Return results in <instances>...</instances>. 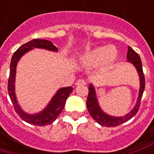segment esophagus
<instances>
[{"instance_id": "34e87169", "label": "esophagus", "mask_w": 154, "mask_h": 154, "mask_svg": "<svg viewBox=\"0 0 154 154\" xmlns=\"http://www.w3.org/2000/svg\"><path fill=\"white\" fill-rule=\"evenodd\" d=\"M85 84H86V82H85V80H83V79H79V80H77V82H76V85H85Z\"/></svg>"}]
</instances>
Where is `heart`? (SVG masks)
I'll use <instances>...</instances> for the list:
<instances>
[{
	"instance_id": "obj_1",
	"label": "heart",
	"mask_w": 154,
	"mask_h": 154,
	"mask_svg": "<svg viewBox=\"0 0 154 154\" xmlns=\"http://www.w3.org/2000/svg\"><path fill=\"white\" fill-rule=\"evenodd\" d=\"M116 57V51L111 47H98L85 52L82 57L83 63L90 66L101 64L103 68L110 66Z\"/></svg>"
}]
</instances>
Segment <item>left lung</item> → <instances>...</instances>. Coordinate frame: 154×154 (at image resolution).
Here are the masks:
<instances>
[{
    "mask_svg": "<svg viewBox=\"0 0 154 154\" xmlns=\"http://www.w3.org/2000/svg\"><path fill=\"white\" fill-rule=\"evenodd\" d=\"M128 54H127L128 61L130 62L131 64H132L136 67L140 77V85L138 99H137V102L134 108L132 109L128 114H127L126 116H123V117L122 116L121 117H114V116H109L107 114H106L105 112H103V110L99 106V104H98L94 88L92 84L89 85V94H88L87 101H86V106H87L88 111L90 112V116H92L93 119L102 126L107 127V128L119 126L120 124H124L129 119H132V117L137 113V111H139L140 106V100L142 98L143 93H144L145 86V75L143 72L142 63H141L140 56L130 47H128Z\"/></svg>",
    "mask_w": 154,
    "mask_h": 154,
    "instance_id": "left-lung-1",
    "label": "left lung"
}]
</instances>
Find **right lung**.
<instances>
[{
  "mask_svg": "<svg viewBox=\"0 0 154 154\" xmlns=\"http://www.w3.org/2000/svg\"><path fill=\"white\" fill-rule=\"evenodd\" d=\"M33 48H43L49 51H57L58 48L54 46L51 42L45 39H38L35 38L28 43L21 46L17 51H15L12 56L11 62H10V71H9V81H8V91H9V98L14 105L16 113L19 116L22 120L28 123V124L37 125V126H45L52 124L57 117L61 113L64 107L65 103L69 94L72 93V87L61 88L57 91L53 98L50 101L48 105L46 108L40 112L34 115L27 114L22 111L20 107L19 104L17 103L16 95L14 92V82L15 75H16V67L17 62L26 52H27Z\"/></svg>",
  "mask_w": 154,
  "mask_h": 154,
  "instance_id": "add662e5",
  "label": "right lung"
}]
</instances>
